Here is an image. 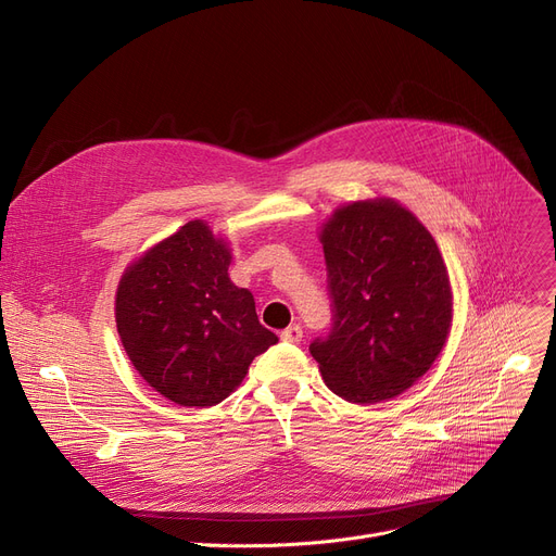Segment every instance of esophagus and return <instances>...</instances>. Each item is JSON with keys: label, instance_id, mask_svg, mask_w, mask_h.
Segmentation results:
<instances>
[{"label": "esophagus", "instance_id": "esophagus-1", "mask_svg": "<svg viewBox=\"0 0 556 556\" xmlns=\"http://www.w3.org/2000/svg\"><path fill=\"white\" fill-rule=\"evenodd\" d=\"M302 338H304V331H302V327H298V325H293V327H288V329L281 331V340H283V342H290V344H300Z\"/></svg>", "mask_w": 556, "mask_h": 556}]
</instances>
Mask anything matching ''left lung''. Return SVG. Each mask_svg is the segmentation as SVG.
<instances>
[{
    "label": "left lung",
    "instance_id": "obj_1",
    "mask_svg": "<svg viewBox=\"0 0 556 556\" xmlns=\"http://www.w3.org/2000/svg\"><path fill=\"white\" fill-rule=\"evenodd\" d=\"M331 331L311 342L325 383L352 403L386 401L430 369L453 295L430 231L394 200L354 202L323 229Z\"/></svg>",
    "mask_w": 556,
    "mask_h": 556
}]
</instances>
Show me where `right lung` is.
<instances>
[{
    "label": "right lung",
    "mask_w": 556,
    "mask_h": 556,
    "mask_svg": "<svg viewBox=\"0 0 556 556\" xmlns=\"http://www.w3.org/2000/svg\"><path fill=\"white\" fill-rule=\"evenodd\" d=\"M229 258L210 227L191 220L135 261L116 290L130 363L178 405L220 403L279 340L258 323L250 290L229 281Z\"/></svg>",
    "instance_id": "1"
}]
</instances>
